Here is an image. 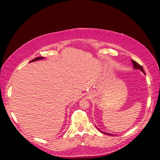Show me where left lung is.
Wrapping results in <instances>:
<instances>
[{
	"mask_svg": "<svg viewBox=\"0 0 160 160\" xmlns=\"http://www.w3.org/2000/svg\"><path fill=\"white\" fill-rule=\"evenodd\" d=\"M132 63L133 64V68H134V69H140L141 71H142V72H144V74H145V71H144V70H143V68H142V67L141 65H139L138 62H136V61H134V60H132ZM98 130H99V129H98ZM102 133H106V134H108V135H112V134L107 133H105V132H102Z\"/></svg>",
	"mask_w": 160,
	"mask_h": 160,
	"instance_id": "1",
	"label": "left lung"
}]
</instances>
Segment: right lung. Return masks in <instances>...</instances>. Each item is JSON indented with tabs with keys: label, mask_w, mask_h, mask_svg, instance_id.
I'll return each mask as SVG.
<instances>
[{
	"label": "right lung",
	"mask_w": 160,
	"mask_h": 160,
	"mask_svg": "<svg viewBox=\"0 0 160 160\" xmlns=\"http://www.w3.org/2000/svg\"><path fill=\"white\" fill-rule=\"evenodd\" d=\"M43 58H44L43 57H38V58H36L33 59V60H32V61H30V62L37 61V60H41V59H43Z\"/></svg>",
	"instance_id": "add662e5"
}]
</instances>
